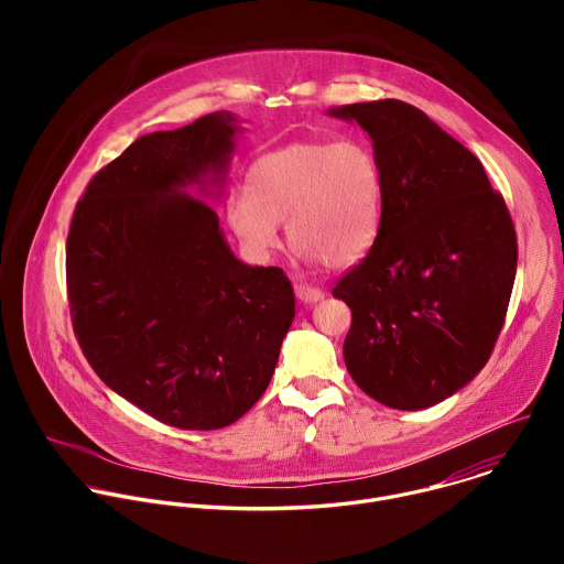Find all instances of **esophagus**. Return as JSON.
Segmentation results:
<instances>
[{"label":"esophagus","mask_w":564,"mask_h":564,"mask_svg":"<svg viewBox=\"0 0 564 564\" xmlns=\"http://www.w3.org/2000/svg\"><path fill=\"white\" fill-rule=\"evenodd\" d=\"M294 294L301 303H316L324 299V290L316 285H307V283H294Z\"/></svg>","instance_id":"obj_1"}]
</instances>
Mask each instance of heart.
I'll list each match as a JSON object with an SVG mask.
<instances>
[{
  "label": "heart",
  "mask_w": 564,
  "mask_h": 564,
  "mask_svg": "<svg viewBox=\"0 0 564 564\" xmlns=\"http://www.w3.org/2000/svg\"><path fill=\"white\" fill-rule=\"evenodd\" d=\"M383 178L375 151L361 140H292L261 153L248 192L227 200V223L246 250L265 259L279 246V220L307 263H357L375 243Z\"/></svg>",
  "instance_id": "1"
}]
</instances>
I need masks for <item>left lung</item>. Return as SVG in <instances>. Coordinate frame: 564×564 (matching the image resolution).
<instances>
[{
	"label": "left lung",
	"instance_id": "8db88e82",
	"mask_svg": "<svg viewBox=\"0 0 564 564\" xmlns=\"http://www.w3.org/2000/svg\"><path fill=\"white\" fill-rule=\"evenodd\" d=\"M330 113L370 135L383 178L375 243L333 290L352 312L346 368L383 406L422 411L489 361L516 281V227L479 160L417 107Z\"/></svg>",
	"mask_w": 564,
	"mask_h": 564
}]
</instances>
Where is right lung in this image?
<instances>
[{
    "label": "right lung",
    "mask_w": 564,
    "mask_h": 564,
    "mask_svg": "<svg viewBox=\"0 0 564 564\" xmlns=\"http://www.w3.org/2000/svg\"><path fill=\"white\" fill-rule=\"evenodd\" d=\"M225 111L153 131L102 167L66 238L73 333L96 375L167 426L214 431L265 392L294 318L281 268L240 263L187 185L225 181Z\"/></svg>",
    "instance_id": "obj_1"
}]
</instances>
